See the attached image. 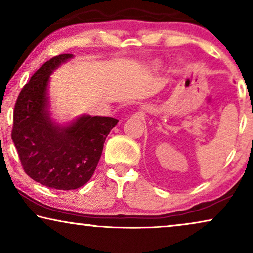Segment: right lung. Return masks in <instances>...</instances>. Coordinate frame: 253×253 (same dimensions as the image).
<instances>
[{
	"label": "right lung",
	"instance_id": "right-lung-1",
	"mask_svg": "<svg viewBox=\"0 0 253 253\" xmlns=\"http://www.w3.org/2000/svg\"><path fill=\"white\" fill-rule=\"evenodd\" d=\"M74 57L61 54L47 61L24 86L13 110L11 138L24 170L56 190H75L94 174L103 144L119 120L82 115L68 124L51 119L48 83L61 64Z\"/></svg>",
	"mask_w": 253,
	"mask_h": 253
}]
</instances>
